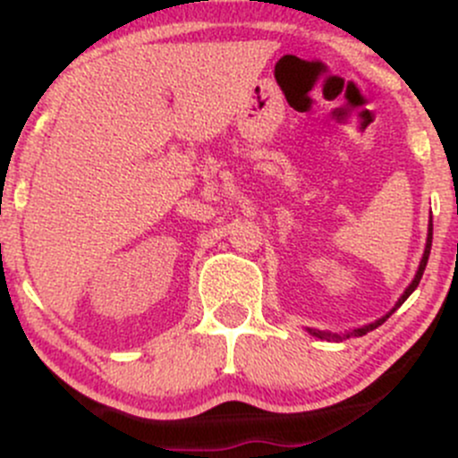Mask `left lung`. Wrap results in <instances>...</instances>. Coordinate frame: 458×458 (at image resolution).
<instances>
[{
  "label": "left lung",
  "instance_id": "8db88e82",
  "mask_svg": "<svg viewBox=\"0 0 458 458\" xmlns=\"http://www.w3.org/2000/svg\"><path fill=\"white\" fill-rule=\"evenodd\" d=\"M430 247H432V220H430V229H428V242H426V251H423V258H421V264H419V271H417V276H414V280L410 282V286L408 289L403 291V295L402 298H399V301L397 304H394V309H399V306L403 304L405 300L410 298V293H412L414 289H417L419 286V282H421V276H423V271H426V264H428V258H430ZM393 309V310H394ZM393 310H390V313H393ZM388 313V315H390ZM388 315H384V318H379L377 319V322H372V324H369V327H361V328H355V331L352 333H346V337H351V335H355V337H361V335H366V333H370V331H375L377 327H381V324L386 322V319H388ZM309 333L310 335H315V337H327V339H342L339 337V335H331V333H322V331H315V328H309Z\"/></svg>",
  "mask_w": 458,
  "mask_h": 458
}]
</instances>
